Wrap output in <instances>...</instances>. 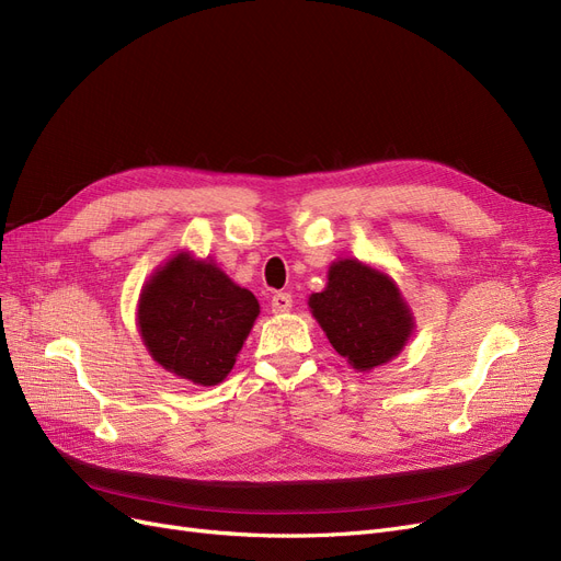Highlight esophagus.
<instances>
[{"label": "esophagus", "mask_w": 561, "mask_h": 561, "mask_svg": "<svg viewBox=\"0 0 561 561\" xmlns=\"http://www.w3.org/2000/svg\"><path fill=\"white\" fill-rule=\"evenodd\" d=\"M270 307H273L275 314H284V312H288V309L294 307V298L288 296V294H275L273 302H270Z\"/></svg>", "instance_id": "esophagus-1"}]
</instances>
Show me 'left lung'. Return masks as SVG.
Returning <instances> with one entry per match:
<instances>
[{
	"mask_svg": "<svg viewBox=\"0 0 561 561\" xmlns=\"http://www.w3.org/2000/svg\"><path fill=\"white\" fill-rule=\"evenodd\" d=\"M309 309L346 363L369 371L396 358L413 333L411 309L398 284L358 259L335 261Z\"/></svg>",
	"mask_w": 561,
	"mask_h": 561,
	"instance_id": "obj_1",
	"label": "left lung"
}]
</instances>
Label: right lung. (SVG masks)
Masks as SVG:
<instances>
[{
	"label": "right lung",
	"instance_id": "right-lung-1",
	"mask_svg": "<svg viewBox=\"0 0 561 561\" xmlns=\"http://www.w3.org/2000/svg\"><path fill=\"white\" fill-rule=\"evenodd\" d=\"M261 312L252 291L217 263L180 252L145 282L138 330L150 356L175 377L221 383Z\"/></svg>",
	"mask_w": 561,
	"mask_h": 561
}]
</instances>
